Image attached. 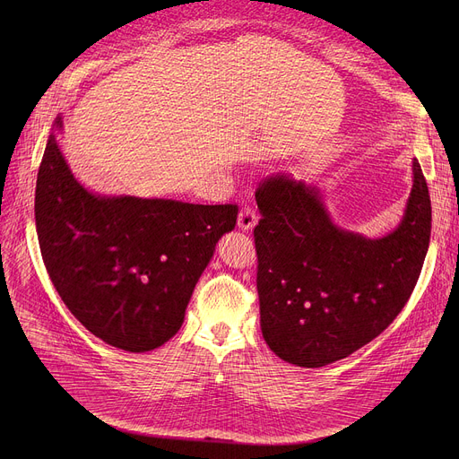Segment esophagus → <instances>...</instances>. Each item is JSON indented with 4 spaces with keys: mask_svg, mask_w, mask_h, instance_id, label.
Here are the masks:
<instances>
[{
    "mask_svg": "<svg viewBox=\"0 0 459 459\" xmlns=\"http://www.w3.org/2000/svg\"><path fill=\"white\" fill-rule=\"evenodd\" d=\"M258 221V217L251 206H246L238 213V227L242 230H251Z\"/></svg>",
    "mask_w": 459,
    "mask_h": 459,
    "instance_id": "esophagus-1",
    "label": "esophagus"
}]
</instances>
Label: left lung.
Listing matches in <instances>:
<instances>
[{"instance_id": "8db88e82", "label": "left lung", "mask_w": 459, "mask_h": 459, "mask_svg": "<svg viewBox=\"0 0 459 459\" xmlns=\"http://www.w3.org/2000/svg\"><path fill=\"white\" fill-rule=\"evenodd\" d=\"M255 197L260 327L275 355L320 368L393 324L429 246L431 203L417 158L402 221L381 238L336 227L320 189L286 175L264 180Z\"/></svg>"}]
</instances>
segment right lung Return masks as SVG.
Returning a JSON list of instances; mask_svg holds the SVG:
<instances>
[{
  "label": "right lung",
  "mask_w": 459,
  "mask_h": 459,
  "mask_svg": "<svg viewBox=\"0 0 459 459\" xmlns=\"http://www.w3.org/2000/svg\"><path fill=\"white\" fill-rule=\"evenodd\" d=\"M61 115L37 175L35 223L57 294L94 336L125 351H151L182 327L193 288L236 204L99 195L72 175L59 149Z\"/></svg>",
  "instance_id": "1"
}]
</instances>
